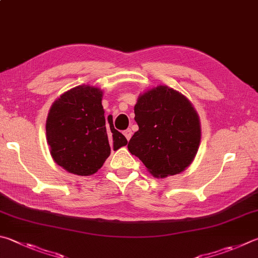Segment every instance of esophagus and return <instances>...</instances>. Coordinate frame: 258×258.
Returning a JSON list of instances; mask_svg holds the SVG:
<instances>
[{
	"label": "esophagus",
	"mask_w": 258,
	"mask_h": 258,
	"mask_svg": "<svg viewBox=\"0 0 258 258\" xmlns=\"http://www.w3.org/2000/svg\"><path fill=\"white\" fill-rule=\"evenodd\" d=\"M123 134L125 135V138H126V140H127V141H130V139L132 138V131H131L130 128H128V130H126V131H124Z\"/></svg>",
	"instance_id": "34e87169"
}]
</instances>
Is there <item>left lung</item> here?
Listing matches in <instances>:
<instances>
[{"instance_id": "1", "label": "left lung", "mask_w": 258, "mask_h": 258, "mask_svg": "<svg viewBox=\"0 0 258 258\" xmlns=\"http://www.w3.org/2000/svg\"><path fill=\"white\" fill-rule=\"evenodd\" d=\"M134 113L139 131L127 148L150 174L174 176L193 162L201 142V123L184 95L167 86L154 87L139 96Z\"/></svg>"}]
</instances>
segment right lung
I'll use <instances>...</instances> for the list:
<instances>
[{"instance_id":"add662e5","label":"right lung","mask_w":258,"mask_h":258,"mask_svg":"<svg viewBox=\"0 0 258 258\" xmlns=\"http://www.w3.org/2000/svg\"><path fill=\"white\" fill-rule=\"evenodd\" d=\"M102 90L78 86L60 95L46 120V138L54 161L71 174L91 176L115 151L127 144L115 130L113 117H105Z\"/></svg>"}]
</instances>
